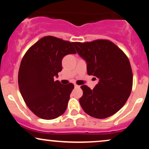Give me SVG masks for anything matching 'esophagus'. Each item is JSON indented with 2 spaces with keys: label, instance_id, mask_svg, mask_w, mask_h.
I'll return each mask as SVG.
<instances>
[{
  "label": "esophagus",
  "instance_id": "obj_1",
  "mask_svg": "<svg viewBox=\"0 0 149 149\" xmlns=\"http://www.w3.org/2000/svg\"><path fill=\"white\" fill-rule=\"evenodd\" d=\"M74 86H75V88H80V85H78L77 84H76V83L74 84Z\"/></svg>",
  "mask_w": 149,
  "mask_h": 149
}]
</instances>
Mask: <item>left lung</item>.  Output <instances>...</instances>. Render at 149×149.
Listing matches in <instances>:
<instances>
[{
    "mask_svg": "<svg viewBox=\"0 0 149 149\" xmlns=\"http://www.w3.org/2000/svg\"><path fill=\"white\" fill-rule=\"evenodd\" d=\"M73 45L86 61L88 74L99 80L93 90L85 85L80 87L83 92L80 106L92 117L103 119L111 116L123 107L130 95L133 75L129 59L109 40L74 42Z\"/></svg>",
    "mask_w": 149,
    "mask_h": 149,
    "instance_id": "1",
    "label": "left lung"
}]
</instances>
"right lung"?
Returning a JSON list of instances; mask_svg holds the SVG:
<instances>
[{"mask_svg":"<svg viewBox=\"0 0 149 149\" xmlns=\"http://www.w3.org/2000/svg\"><path fill=\"white\" fill-rule=\"evenodd\" d=\"M73 45L61 38L45 36L22 58L18 73L19 88L29 109L40 118H57L67 108L74 85H62L54 79L62 70L63 57L76 53Z\"/></svg>","mask_w":149,"mask_h":149,"instance_id":"add662e5","label":"right lung"}]
</instances>
